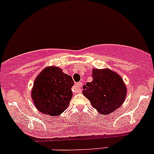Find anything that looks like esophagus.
<instances>
[{
  "label": "esophagus",
  "instance_id": "1",
  "mask_svg": "<svg viewBox=\"0 0 154 154\" xmlns=\"http://www.w3.org/2000/svg\"><path fill=\"white\" fill-rule=\"evenodd\" d=\"M82 86V82H79V83H76L73 87V91L75 93H79L80 92V88Z\"/></svg>",
  "mask_w": 154,
  "mask_h": 154
}]
</instances>
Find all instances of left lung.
<instances>
[{
  "label": "left lung",
  "mask_w": 154,
  "mask_h": 154,
  "mask_svg": "<svg viewBox=\"0 0 154 154\" xmlns=\"http://www.w3.org/2000/svg\"><path fill=\"white\" fill-rule=\"evenodd\" d=\"M92 81L87 83L83 94L102 116L109 115L122 106L127 88L122 77L110 69H93Z\"/></svg>",
  "instance_id": "8db88e82"
}]
</instances>
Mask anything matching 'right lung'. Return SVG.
<instances>
[{"label":"right lung","mask_w":154,"mask_h":154,"mask_svg":"<svg viewBox=\"0 0 154 154\" xmlns=\"http://www.w3.org/2000/svg\"><path fill=\"white\" fill-rule=\"evenodd\" d=\"M72 77L58 67L45 68L34 82L32 98L38 111L59 116L67 109L72 97Z\"/></svg>","instance_id":"obj_1"}]
</instances>
